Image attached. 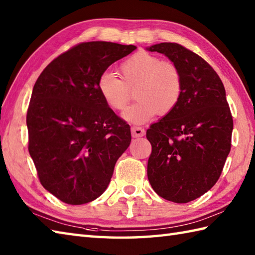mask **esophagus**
<instances>
[{"label": "esophagus", "mask_w": 255, "mask_h": 255, "mask_svg": "<svg viewBox=\"0 0 255 255\" xmlns=\"http://www.w3.org/2000/svg\"><path fill=\"white\" fill-rule=\"evenodd\" d=\"M131 134L132 137L137 138V137H142L145 134V130L141 127H138V126H132L131 127Z\"/></svg>", "instance_id": "34e87169"}]
</instances>
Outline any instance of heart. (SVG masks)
<instances>
[{"instance_id":"heart-1","label":"heart","mask_w":255,"mask_h":255,"mask_svg":"<svg viewBox=\"0 0 255 255\" xmlns=\"http://www.w3.org/2000/svg\"><path fill=\"white\" fill-rule=\"evenodd\" d=\"M121 80L104 72L97 80V92L107 107L121 112L131 99L138 100L124 112L123 117L132 124H144L158 114L169 115L183 95V77L174 62L148 51H138L119 66Z\"/></svg>"}]
</instances>
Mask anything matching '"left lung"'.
Listing matches in <instances>:
<instances>
[{"instance_id": "left-lung-1", "label": "left lung", "mask_w": 255, "mask_h": 255, "mask_svg": "<svg viewBox=\"0 0 255 255\" xmlns=\"http://www.w3.org/2000/svg\"><path fill=\"white\" fill-rule=\"evenodd\" d=\"M148 50L165 55L183 77L178 105L147 130L148 178L162 198L188 203L217 183L230 152L234 121L225 86L210 64L180 44L161 42Z\"/></svg>"}]
</instances>
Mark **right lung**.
Wrapping results in <instances>:
<instances>
[{"instance_id":"1","label":"right lung","mask_w":255,"mask_h":255,"mask_svg":"<svg viewBox=\"0 0 255 255\" xmlns=\"http://www.w3.org/2000/svg\"><path fill=\"white\" fill-rule=\"evenodd\" d=\"M136 48L81 42L53 59L36 81L26 116L28 151L41 185L63 203L101 196L130 144V127L107 107L96 83Z\"/></svg>"}]
</instances>
